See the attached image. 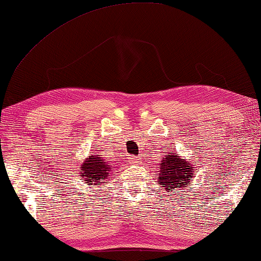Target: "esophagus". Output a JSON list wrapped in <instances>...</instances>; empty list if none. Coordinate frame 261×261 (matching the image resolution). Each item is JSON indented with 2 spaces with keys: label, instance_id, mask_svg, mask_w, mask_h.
Returning <instances> with one entry per match:
<instances>
[{
  "label": "esophagus",
  "instance_id": "esophagus-1",
  "mask_svg": "<svg viewBox=\"0 0 261 261\" xmlns=\"http://www.w3.org/2000/svg\"><path fill=\"white\" fill-rule=\"evenodd\" d=\"M139 160H140V159H139V158H137V156H134V155H130V156H129V163H130L131 165L137 164Z\"/></svg>",
  "mask_w": 261,
  "mask_h": 261
}]
</instances>
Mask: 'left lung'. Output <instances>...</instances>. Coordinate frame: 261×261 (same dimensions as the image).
I'll return each instance as SVG.
<instances>
[{"label": "left lung", "instance_id": "left-lung-1", "mask_svg": "<svg viewBox=\"0 0 261 261\" xmlns=\"http://www.w3.org/2000/svg\"><path fill=\"white\" fill-rule=\"evenodd\" d=\"M195 175L194 166L189 160L182 158L177 153H168L159 164L158 181L159 187L165 192L172 193L182 190Z\"/></svg>", "mask_w": 261, "mask_h": 261}]
</instances>
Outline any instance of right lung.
Segmentation results:
<instances>
[{
	"label": "right lung",
	"instance_id": "add662e5",
	"mask_svg": "<svg viewBox=\"0 0 261 261\" xmlns=\"http://www.w3.org/2000/svg\"><path fill=\"white\" fill-rule=\"evenodd\" d=\"M79 174L84 182L93 186L107 185L113 177V166L100 154H93L87 156L82 161Z\"/></svg>",
	"mask_w": 261,
	"mask_h": 261
}]
</instances>
